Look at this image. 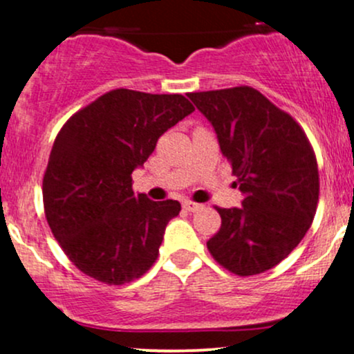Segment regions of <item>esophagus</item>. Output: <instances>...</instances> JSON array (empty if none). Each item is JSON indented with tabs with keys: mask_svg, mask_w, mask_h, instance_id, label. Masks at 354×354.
I'll list each match as a JSON object with an SVG mask.
<instances>
[{
	"mask_svg": "<svg viewBox=\"0 0 354 354\" xmlns=\"http://www.w3.org/2000/svg\"><path fill=\"white\" fill-rule=\"evenodd\" d=\"M183 208L189 211V213H194V211L201 209V205H198V203H193V201H185L183 203Z\"/></svg>",
	"mask_w": 354,
	"mask_h": 354,
	"instance_id": "obj_1",
	"label": "esophagus"
}]
</instances>
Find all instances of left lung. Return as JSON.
Masks as SVG:
<instances>
[{
    "mask_svg": "<svg viewBox=\"0 0 354 354\" xmlns=\"http://www.w3.org/2000/svg\"><path fill=\"white\" fill-rule=\"evenodd\" d=\"M231 163L241 208H216L221 228L206 243L221 266L259 274L283 261L310 230L319 174L306 135L258 89L238 86L189 93Z\"/></svg>",
    "mask_w": 354,
    "mask_h": 354,
    "instance_id": "8db88e82",
    "label": "left lung"
}]
</instances>
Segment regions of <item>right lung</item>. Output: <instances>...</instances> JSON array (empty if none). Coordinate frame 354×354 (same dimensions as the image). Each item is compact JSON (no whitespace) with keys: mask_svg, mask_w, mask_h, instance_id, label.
<instances>
[{"mask_svg":"<svg viewBox=\"0 0 354 354\" xmlns=\"http://www.w3.org/2000/svg\"><path fill=\"white\" fill-rule=\"evenodd\" d=\"M194 106L183 95L113 89L64 123L43 178L48 225L68 258L106 284L143 276L156 261L174 200L135 194L131 173L158 138Z\"/></svg>","mask_w":354,"mask_h":354,"instance_id":"right-lung-1","label":"right lung"}]
</instances>
